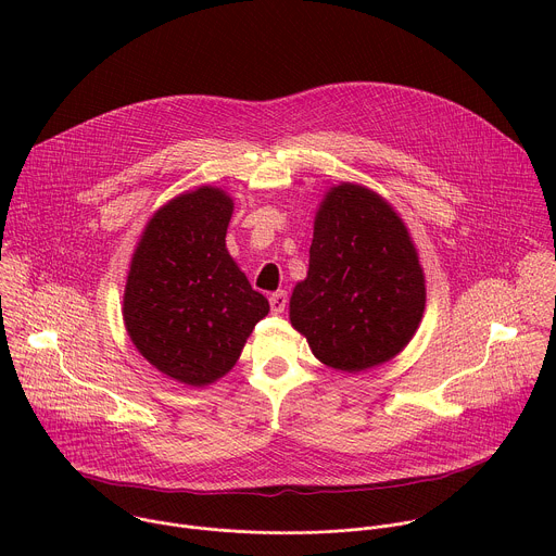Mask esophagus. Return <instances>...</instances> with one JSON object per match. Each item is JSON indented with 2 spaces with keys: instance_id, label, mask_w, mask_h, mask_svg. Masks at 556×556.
Returning a JSON list of instances; mask_svg holds the SVG:
<instances>
[{
  "instance_id": "1",
  "label": "esophagus",
  "mask_w": 556,
  "mask_h": 556,
  "mask_svg": "<svg viewBox=\"0 0 556 556\" xmlns=\"http://www.w3.org/2000/svg\"><path fill=\"white\" fill-rule=\"evenodd\" d=\"M268 301H270V309H273V314H281V312L286 309V305H288V292H286V290L273 292V294L268 296Z\"/></svg>"
}]
</instances>
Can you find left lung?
I'll list each match as a JSON object with an SVG mask.
<instances>
[{
  "label": "left lung",
  "mask_w": 556,
  "mask_h": 556,
  "mask_svg": "<svg viewBox=\"0 0 556 556\" xmlns=\"http://www.w3.org/2000/svg\"><path fill=\"white\" fill-rule=\"evenodd\" d=\"M425 296L403 219L365 187H334L314 219L307 277L290 299V321L312 354L350 374L393 358L418 330Z\"/></svg>",
  "instance_id": "8db88e82"
}]
</instances>
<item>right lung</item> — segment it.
I'll list each match as a JSON object with an SVG mask.
<instances>
[{"label":"right lung","instance_id":"obj_1","mask_svg":"<svg viewBox=\"0 0 556 556\" xmlns=\"http://www.w3.org/2000/svg\"><path fill=\"white\" fill-rule=\"evenodd\" d=\"M230 215L232 200L213 187L165 204L140 237L125 286L123 316L138 352L193 387L224 376L270 309L226 251Z\"/></svg>","mask_w":556,"mask_h":556}]
</instances>
